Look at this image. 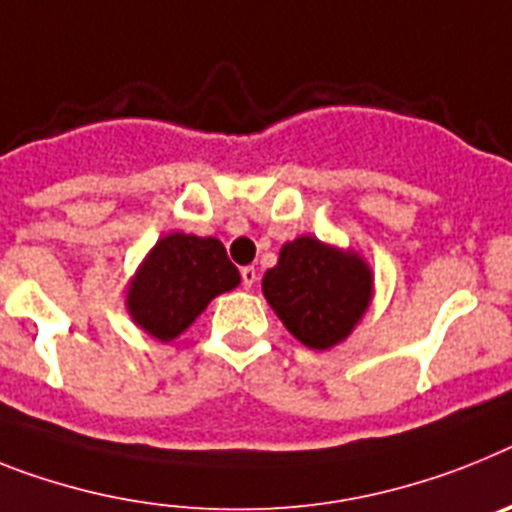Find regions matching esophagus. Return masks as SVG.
<instances>
[{
  "label": "esophagus",
  "mask_w": 512,
  "mask_h": 512,
  "mask_svg": "<svg viewBox=\"0 0 512 512\" xmlns=\"http://www.w3.org/2000/svg\"><path fill=\"white\" fill-rule=\"evenodd\" d=\"M242 283H244V289H252V286L257 283V270L252 268V265L242 268Z\"/></svg>",
  "instance_id": "34e87169"
}]
</instances>
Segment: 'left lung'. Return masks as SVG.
<instances>
[{"instance_id":"left-lung-1","label":"left lung","mask_w":512,"mask_h":512,"mask_svg":"<svg viewBox=\"0 0 512 512\" xmlns=\"http://www.w3.org/2000/svg\"><path fill=\"white\" fill-rule=\"evenodd\" d=\"M263 294L296 341L328 351L367 315L375 276L356 249L304 234L283 244L276 268L265 270Z\"/></svg>"}]
</instances>
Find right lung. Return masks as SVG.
<instances>
[{"instance_id": "right-lung-1", "label": "right lung", "mask_w": 512, "mask_h": 512, "mask_svg": "<svg viewBox=\"0 0 512 512\" xmlns=\"http://www.w3.org/2000/svg\"><path fill=\"white\" fill-rule=\"evenodd\" d=\"M242 276L218 239L171 231L161 236L127 283L124 307L137 328L169 343Z\"/></svg>"}]
</instances>
